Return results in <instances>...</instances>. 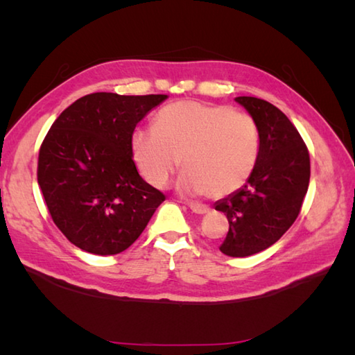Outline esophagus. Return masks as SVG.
I'll list each match as a JSON object with an SVG mask.
<instances>
[{
    "label": "esophagus",
    "instance_id": "esophagus-1",
    "mask_svg": "<svg viewBox=\"0 0 355 355\" xmlns=\"http://www.w3.org/2000/svg\"><path fill=\"white\" fill-rule=\"evenodd\" d=\"M189 207L193 214H198V215H205L210 212V207L206 205H200V202H189Z\"/></svg>",
    "mask_w": 355,
    "mask_h": 355
}]
</instances>
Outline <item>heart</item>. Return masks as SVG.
<instances>
[{
	"mask_svg": "<svg viewBox=\"0 0 355 355\" xmlns=\"http://www.w3.org/2000/svg\"><path fill=\"white\" fill-rule=\"evenodd\" d=\"M261 135L254 119L225 105L178 101L154 117V128H135L131 154L141 175L164 187L180 166L178 189L223 198L241 189L254 171Z\"/></svg>",
	"mask_w": 355,
	"mask_h": 355,
	"instance_id": "obj_1",
	"label": "heart"
}]
</instances>
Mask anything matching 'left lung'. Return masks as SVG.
I'll return each mask as SVG.
<instances>
[{"mask_svg": "<svg viewBox=\"0 0 355 355\" xmlns=\"http://www.w3.org/2000/svg\"><path fill=\"white\" fill-rule=\"evenodd\" d=\"M258 123L261 146L247 184L215 202L229 221L220 250L245 258L266 250L291 227L310 184V154L290 119L267 101L235 99Z\"/></svg>", "mask_w": 355, "mask_h": 355, "instance_id": "left-lung-1", "label": "left lung"}]
</instances>
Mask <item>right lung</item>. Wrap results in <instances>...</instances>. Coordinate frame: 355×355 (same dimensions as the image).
<instances>
[{
  "label": "right lung",
  "mask_w": 355,
  "mask_h": 355,
  "mask_svg": "<svg viewBox=\"0 0 355 355\" xmlns=\"http://www.w3.org/2000/svg\"><path fill=\"white\" fill-rule=\"evenodd\" d=\"M166 99L93 93L53 122L40 149L37 184L53 223L71 244L102 256L123 252L164 201L139 175L131 134Z\"/></svg>",
  "instance_id": "right-lung-1"
}]
</instances>
